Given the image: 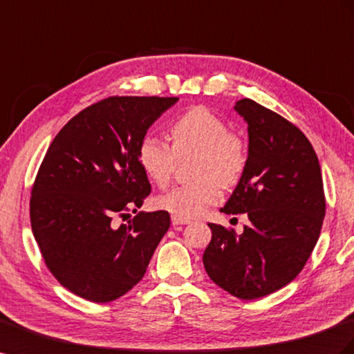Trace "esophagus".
Listing matches in <instances>:
<instances>
[{
	"mask_svg": "<svg viewBox=\"0 0 354 354\" xmlns=\"http://www.w3.org/2000/svg\"><path fill=\"white\" fill-rule=\"evenodd\" d=\"M171 223H173L174 226H181V225H187V223H190V221H187V218L177 217V216H171Z\"/></svg>",
	"mask_w": 354,
	"mask_h": 354,
	"instance_id": "1",
	"label": "esophagus"
}]
</instances>
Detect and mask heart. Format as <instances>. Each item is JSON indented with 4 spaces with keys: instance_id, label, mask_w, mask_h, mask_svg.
<instances>
[{
    "instance_id": "b5f03b06",
    "label": "heart",
    "mask_w": 354,
    "mask_h": 354,
    "mask_svg": "<svg viewBox=\"0 0 354 354\" xmlns=\"http://www.w3.org/2000/svg\"><path fill=\"white\" fill-rule=\"evenodd\" d=\"M192 155H196L194 174L201 181L176 186L158 198L159 208L181 218L204 214L221 198V186H235L248 164L245 138L205 106L180 114L171 125V145L146 136L138 147L140 167L159 187L173 180L180 159Z\"/></svg>"
}]
</instances>
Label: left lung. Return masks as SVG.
<instances>
[{
    "mask_svg": "<svg viewBox=\"0 0 354 354\" xmlns=\"http://www.w3.org/2000/svg\"><path fill=\"white\" fill-rule=\"evenodd\" d=\"M248 123V164L222 212L245 213L248 226L208 223L203 262L209 279L240 299L289 284L307 263L326 213L322 169L304 132L253 100L236 101Z\"/></svg>",
    "mask_w": 354,
    "mask_h": 354,
    "instance_id": "1",
    "label": "left lung"
}]
</instances>
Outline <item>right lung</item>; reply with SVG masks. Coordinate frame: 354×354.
Wrapping results in <instances>:
<instances>
[{
    "label": "right lung",
    "mask_w": 354,
    "mask_h": 354,
    "mask_svg": "<svg viewBox=\"0 0 354 354\" xmlns=\"http://www.w3.org/2000/svg\"><path fill=\"white\" fill-rule=\"evenodd\" d=\"M177 97H109L68 120L35 176L30 217L46 266L64 288L92 302L120 298L146 274L168 212L138 213L151 186L138 147Z\"/></svg>",
    "instance_id": "obj_1"
}]
</instances>
